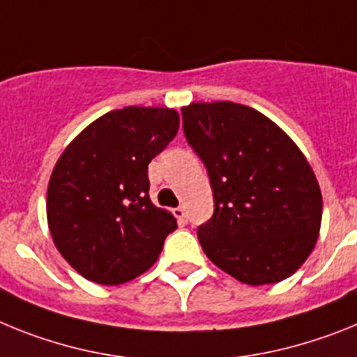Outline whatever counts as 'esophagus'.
Segmentation results:
<instances>
[{"instance_id": "esophagus-1", "label": "esophagus", "mask_w": 357, "mask_h": 357, "mask_svg": "<svg viewBox=\"0 0 357 357\" xmlns=\"http://www.w3.org/2000/svg\"><path fill=\"white\" fill-rule=\"evenodd\" d=\"M174 215L179 222H187V210L183 208V206H178L174 208Z\"/></svg>"}]
</instances>
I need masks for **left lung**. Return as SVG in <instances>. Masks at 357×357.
Masks as SVG:
<instances>
[{"label":"left lung","instance_id":"8db88e82","mask_svg":"<svg viewBox=\"0 0 357 357\" xmlns=\"http://www.w3.org/2000/svg\"><path fill=\"white\" fill-rule=\"evenodd\" d=\"M181 114L213 190V215L197 228L203 252L250 286L291 277L321 222L320 185L302 151L248 105L194 102Z\"/></svg>","mask_w":357,"mask_h":357}]
</instances>
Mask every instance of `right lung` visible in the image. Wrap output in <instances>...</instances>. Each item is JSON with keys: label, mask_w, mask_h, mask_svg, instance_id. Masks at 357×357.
<instances>
[{"label": "right lung", "mask_w": 357, "mask_h": 357, "mask_svg": "<svg viewBox=\"0 0 357 357\" xmlns=\"http://www.w3.org/2000/svg\"><path fill=\"white\" fill-rule=\"evenodd\" d=\"M169 107L109 111L61 154L46 196L50 234L84 278L119 286L147 271L178 228L149 197V163L174 140Z\"/></svg>", "instance_id": "right-lung-1"}]
</instances>
